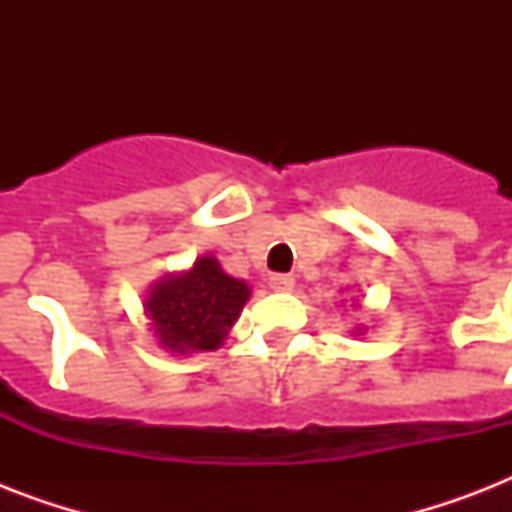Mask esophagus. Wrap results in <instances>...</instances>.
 Instances as JSON below:
<instances>
[{"instance_id":"1","label":"esophagus","mask_w":512,"mask_h":512,"mask_svg":"<svg viewBox=\"0 0 512 512\" xmlns=\"http://www.w3.org/2000/svg\"><path fill=\"white\" fill-rule=\"evenodd\" d=\"M268 284H271V289H276V292H289V289L295 287V279L287 276V273H273L271 279H268Z\"/></svg>"}]
</instances>
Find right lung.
<instances>
[{"instance_id":"obj_1","label":"right lung","mask_w":512,"mask_h":512,"mask_svg":"<svg viewBox=\"0 0 512 512\" xmlns=\"http://www.w3.org/2000/svg\"><path fill=\"white\" fill-rule=\"evenodd\" d=\"M249 287L201 257L188 273L159 281L146 300L151 327L172 353L215 350L247 303Z\"/></svg>"}]
</instances>
